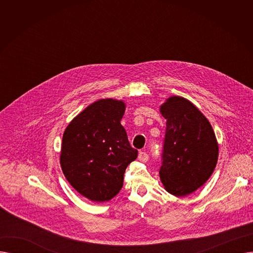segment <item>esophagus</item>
<instances>
[{
    "label": "esophagus",
    "mask_w": 253,
    "mask_h": 253,
    "mask_svg": "<svg viewBox=\"0 0 253 253\" xmlns=\"http://www.w3.org/2000/svg\"><path fill=\"white\" fill-rule=\"evenodd\" d=\"M138 160L140 162H147L149 160V155L145 152H139L138 154Z\"/></svg>",
    "instance_id": "34e87169"
}]
</instances>
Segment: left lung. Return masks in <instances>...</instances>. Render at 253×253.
<instances>
[{"instance_id":"obj_1","label":"left lung","mask_w":253,"mask_h":253,"mask_svg":"<svg viewBox=\"0 0 253 253\" xmlns=\"http://www.w3.org/2000/svg\"><path fill=\"white\" fill-rule=\"evenodd\" d=\"M166 119L161 181L176 197L192 194L207 181L218 158V144L208 120L180 96H171L160 106Z\"/></svg>"}]
</instances>
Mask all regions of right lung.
<instances>
[{
    "label": "right lung",
    "instance_id": "obj_1",
    "mask_svg": "<svg viewBox=\"0 0 253 253\" xmlns=\"http://www.w3.org/2000/svg\"><path fill=\"white\" fill-rule=\"evenodd\" d=\"M125 103L99 99L64 130L60 166L72 187L94 202L113 199L123 187L127 166L137 158L121 125Z\"/></svg>",
    "mask_w": 253,
    "mask_h": 253
}]
</instances>
